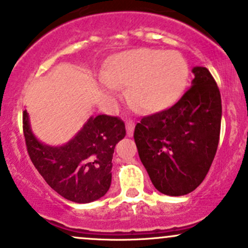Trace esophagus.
Returning <instances> with one entry per match:
<instances>
[{
    "label": "esophagus",
    "mask_w": 248,
    "mask_h": 248,
    "mask_svg": "<svg viewBox=\"0 0 248 248\" xmlns=\"http://www.w3.org/2000/svg\"><path fill=\"white\" fill-rule=\"evenodd\" d=\"M134 122L133 121H127L126 122V131H127V135H128L129 138L133 137V133H134Z\"/></svg>",
    "instance_id": "1"
}]
</instances>
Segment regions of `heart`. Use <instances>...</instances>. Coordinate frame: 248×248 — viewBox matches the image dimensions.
<instances>
[{
	"instance_id": "1",
	"label": "heart",
	"mask_w": 248,
	"mask_h": 248,
	"mask_svg": "<svg viewBox=\"0 0 248 248\" xmlns=\"http://www.w3.org/2000/svg\"><path fill=\"white\" fill-rule=\"evenodd\" d=\"M102 89L109 100L119 87L128 85V98L146 113H160L183 95L189 65L176 51L137 48L120 52L108 59L102 72Z\"/></svg>"
}]
</instances>
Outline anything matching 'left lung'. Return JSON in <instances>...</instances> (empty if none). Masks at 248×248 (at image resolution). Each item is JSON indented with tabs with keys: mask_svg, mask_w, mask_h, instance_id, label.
Segmentation results:
<instances>
[{
	"mask_svg": "<svg viewBox=\"0 0 248 248\" xmlns=\"http://www.w3.org/2000/svg\"><path fill=\"white\" fill-rule=\"evenodd\" d=\"M191 88L171 108L142 117L134 140L140 160L161 194L183 196L203 182L221 128V95L209 70L192 69Z\"/></svg>",
	"mask_w": 248,
	"mask_h": 248,
	"instance_id": "left-lung-1",
	"label": "left lung"
}]
</instances>
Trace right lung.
I'll list each match as a JSON object with an SVG mask.
<instances>
[{"mask_svg": "<svg viewBox=\"0 0 248 248\" xmlns=\"http://www.w3.org/2000/svg\"><path fill=\"white\" fill-rule=\"evenodd\" d=\"M23 134L31 160L56 192L76 203L101 199L110 187L113 153L126 135L124 121L114 116H90L66 144L41 142L23 111Z\"/></svg>", "mask_w": 248, "mask_h": 248, "instance_id": "obj_1", "label": "right lung"}]
</instances>
